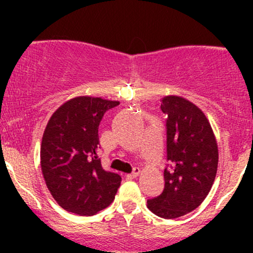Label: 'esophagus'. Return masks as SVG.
<instances>
[{"mask_svg": "<svg viewBox=\"0 0 253 253\" xmlns=\"http://www.w3.org/2000/svg\"><path fill=\"white\" fill-rule=\"evenodd\" d=\"M139 172H141V170H139L138 168H134L133 171H132L131 174H127V175H126V177L128 178V180H132V178H136L137 176L139 175Z\"/></svg>", "mask_w": 253, "mask_h": 253, "instance_id": "obj_1", "label": "esophagus"}]
</instances>
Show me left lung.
Wrapping results in <instances>:
<instances>
[{
  "mask_svg": "<svg viewBox=\"0 0 253 253\" xmlns=\"http://www.w3.org/2000/svg\"><path fill=\"white\" fill-rule=\"evenodd\" d=\"M167 114V154L162 195L147 201L155 215L175 219L195 211L205 201L215 180L218 144L203 111L187 99L168 95L162 99Z\"/></svg>",
  "mask_w": 253,
  "mask_h": 253,
  "instance_id": "8db88e82",
  "label": "left lung"
}]
</instances>
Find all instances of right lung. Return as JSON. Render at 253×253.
I'll use <instances>...</instances> for the list:
<instances>
[{
    "label": "right lung",
    "mask_w": 253,
    "mask_h": 253,
    "mask_svg": "<svg viewBox=\"0 0 253 253\" xmlns=\"http://www.w3.org/2000/svg\"><path fill=\"white\" fill-rule=\"evenodd\" d=\"M120 101L76 96L48 120L40 148V165L48 191L63 209L94 215L115 200L121 176L105 171L98 158L99 125Z\"/></svg>",
    "instance_id": "right-lung-1"
}]
</instances>
